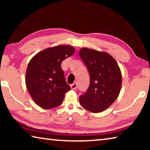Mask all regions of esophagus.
<instances>
[{
    "label": "esophagus",
    "instance_id": "1",
    "mask_svg": "<svg viewBox=\"0 0 150 150\" xmlns=\"http://www.w3.org/2000/svg\"><path fill=\"white\" fill-rule=\"evenodd\" d=\"M70 87H71V88L72 90H76V89H77V83H73V84L70 85Z\"/></svg>",
    "mask_w": 150,
    "mask_h": 150
}]
</instances>
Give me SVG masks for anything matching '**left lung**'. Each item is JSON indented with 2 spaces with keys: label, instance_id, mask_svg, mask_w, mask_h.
<instances>
[{
  "label": "left lung",
  "instance_id": "1",
  "mask_svg": "<svg viewBox=\"0 0 150 150\" xmlns=\"http://www.w3.org/2000/svg\"><path fill=\"white\" fill-rule=\"evenodd\" d=\"M79 56L90 75L89 87L80 96V104L91 112H100L112 105L120 94V69L115 58L105 52L83 47Z\"/></svg>",
  "mask_w": 150,
  "mask_h": 150
}]
</instances>
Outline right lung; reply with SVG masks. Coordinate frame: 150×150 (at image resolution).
<instances>
[{
	"instance_id": "right-lung-1",
	"label": "right lung",
	"mask_w": 150,
	"mask_h": 150,
	"mask_svg": "<svg viewBox=\"0 0 150 150\" xmlns=\"http://www.w3.org/2000/svg\"><path fill=\"white\" fill-rule=\"evenodd\" d=\"M69 45H59L41 51L33 57L26 73V88L38 106L50 109L61 105L71 89L65 79L62 62L74 54Z\"/></svg>"
}]
</instances>
